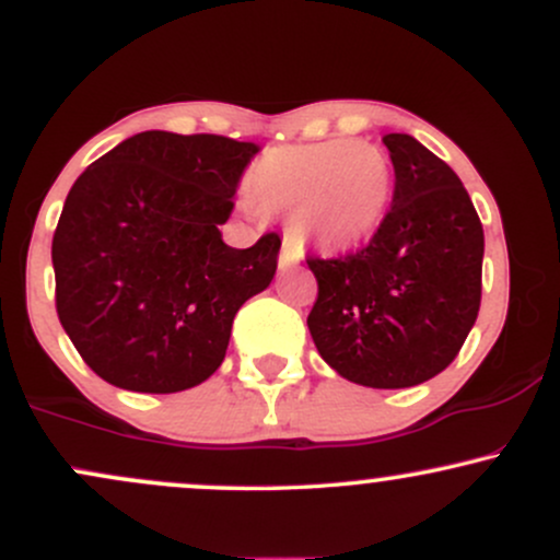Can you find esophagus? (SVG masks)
Returning a JSON list of instances; mask_svg holds the SVG:
<instances>
[{"label":"esophagus","instance_id":"obj_1","mask_svg":"<svg viewBox=\"0 0 560 560\" xmlns=\"http://www.w3.org/2000/svg\"><path fill=\"white\" fill-rule=\"evenodd\" d=\"M302 260V247L298 240H292V236H284V244H281V255H279V266L281 268H289L294 266V262Z\"/></svg>","mask_w":560,"mask_h":560}]
</instances>
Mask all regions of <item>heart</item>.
<instances>
[{
	"label": "heart",
	"mask_w": 560,
	"mask_h": 560,
	"mask_svg": "<svg viewBox=\"0 0 560 560\" xmlns=\"http://www.w3.org/2000/svg\"><path fill=\"white\" fill-rule=\"evenodd\" d=\"M395 168L387 152L358 139L276 147L249 173L262 208L289 210L307 240L352 247L374 234L389 208Z\"/></svg>",
	"instance_id": "heart-1"
}]
</instances>
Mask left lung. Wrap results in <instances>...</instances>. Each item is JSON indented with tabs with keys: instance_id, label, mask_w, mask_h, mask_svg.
Returning <instances> with one entry per match:
<instances>
[{
	"instance_id": "8db88e82",
	"label": "left lung",
	"mask_w": 560,
	"mask_h": 560,
	"mask_svg": "<svg viewBox=\"0 0 560 560\" xmlns=\"http://www.w3.org/2000/svg\"><path fill=\"white\" fill-rule=\"evenodd\" d=\"M395 195L358 253L307 258L318 300L307 316L320 358L347 382L402 389L445 371L481 302L485 231L445 160L408 133L384 137Z\"/></svg>"
}]
</instances>
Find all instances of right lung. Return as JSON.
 <instances>
[{"label": "right lung", "mask_w": 560, "mask_h": 560, "mask_svg": "<svg viewBox=\"0 0 560 560\" xmlns=\"http://www.w3.org/2000/svg\"><path fill=\"white\" fill-rule=\"evenodd\" d=\"M258 150L141 131L75 178L52 240L55 302L96 376L168 395L215 374L236 311L271 284L281 247L266 234L234 249L218 231Z\"/></svg>", "instance_id": "add662e5"}]
</instances>
